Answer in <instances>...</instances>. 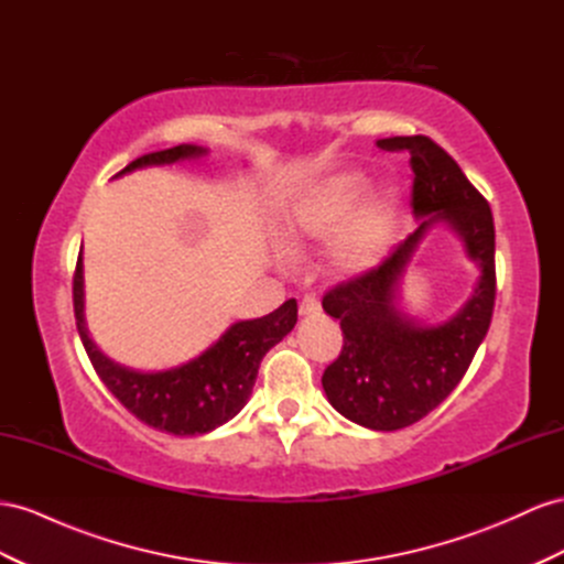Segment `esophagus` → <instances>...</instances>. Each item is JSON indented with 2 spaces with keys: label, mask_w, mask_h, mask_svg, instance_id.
Instances as JSON below:
<instances>
[{
  "label": "esophagus",
  "mask_w": 564,
  "mask_h": 564,
  "mask_svg": "<svg viewBox=\"0 0 564 564\" xmlns=\"http://www.w3.org/2000/svg\"><path fill=\"white\" fill-rule=\"evenodd\" d=\"M319 311H323V306H319V301H317L315 294H306L301 299V303H299L301 315H317Z\"/></svg>",
  "instance_id": "34e87169"
}]
</instances>
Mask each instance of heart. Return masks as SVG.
Returning a JSON list of instances; mask_svg holds the SVG:
<instances>
[{
	"instance_id": "b5f03b06",
	"label": "heart",
	"mask_w": 564,
	"mask_h": 564,
	"mask_svg": "<svg viewBox=\"0 0 564 564\" xmlns=\"http://www.w3.org/2000/svg\"><path fill=\"white\" fill-rule=\"evenodd\" d=\"M368 192L362 173H337L301 192L286 208L282 237L289 247H306L311 241L334 239L329 258L341 272H362L379 263L395 230V206L387 196L370 199L352 210ZM347 225L344 226L343 223Z\"/></svg>"
}]
</instances>
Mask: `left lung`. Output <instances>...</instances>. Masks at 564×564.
I'll return each mask as SVG.
<instances>
[{
	"mask_svg": "<svg viewBox=\"0 0 564 564\" xmlns=\"http://www.w3.org/2000/svg\"><path fill=\"white\" fill-rule=\"evenodd\" d=\"M377 147L410 154V206L422 223L382 263L323 296V308L339 319L344 332L341 354L327 365L323 387L344 417L375 432H393L432 413L458 387L489 332L496 303V232L489 202L430 137H389ZM438 219L464 237L482 278L458 316L424 328L395 310L392 299L409 256Z\"/></svg>",
	"mask_w": 564,
	"mask_h": 564,
	"instance_id": "1",
	"label": "left lung"
}]
</instances>
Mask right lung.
Masks as SVG:
<instances>
[{
    "label": "right lung",
    "mask_w": 564,
    "mask_h": 564,
    "mask_svg": "<svg viewBox=\"0 0 564 564\" xmlns=\"http://www.w3.org/2000/svg\"><path fill=\"white\" fill-rule=\"evenodd\" d=\"M202 154H206V149L196 144L151 151V154L134 159L118 175L144 169V165L175 163ZM73 311L85 351L106 389L137 420L159 432L177 436H196L216 430L247 405L263 356L294 329L299 313L296 301L289 299L270 315L235 323L208 351L180 368L165 372H137L106 358L87 337L83 315V253L78 256L73 275Z\"/></svg>",
    "instance_id": "1"
}]
</instances>
